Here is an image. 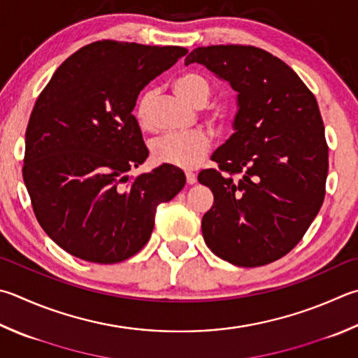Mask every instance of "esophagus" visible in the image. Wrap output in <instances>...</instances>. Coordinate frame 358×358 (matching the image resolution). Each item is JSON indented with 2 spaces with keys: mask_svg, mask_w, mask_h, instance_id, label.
<instances>
[{
  "mask_svg": "<svg viewBox=\"0 0 358 358\" xmlns=\"http://www.w3.org/2000/svg\"><path fill=\"white\" fill-rule=\"evenodd\" d=\"M186 181L187 185H194L197 181V175L194 172H186Z\"/></svg>",
  "mask_w": 358,
  "mask_h": 358,
  "instance_id": "esophagus-1",
  "label": "esophagus"
}]
</instances>
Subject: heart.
Masks as SVG:
<instances>
[{"instance_id": "obj_1", "label": "heart", "mask_w": 358, "mask_h": 358, "mask_svg": "<svg viewBox=\"0 0 358 358\" xmlns=\"http://www.w3.org/2000/svg\"><path fill=\"white\" fill-rule=\"evenodd\" d=\"M175 89L192 105H203L210 99L211 86L203 75L185 73L175 81ZM153 89H147L136 105V119L142 127L150 125V109L155 100ZM211 147L210 134L196 129L189 133H171L161 136L152 144V157L159 164L180 169H194L201 164Z\"/></svg>"}]
</instances>
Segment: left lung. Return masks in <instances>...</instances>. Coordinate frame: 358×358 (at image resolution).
I'll return each instance as SVG.
<instances>
[{"instance_id": "1", "label": "left lung", "mask_w": 358, "mask_h": 358, "mask_svg": "<svg viewBox=\"0 0 358 358\" xmlns=\"http://www.w3.org/2000/svg\"><path fill=\"white\" fill-rule=\"evenodd\" d=\"M201 64L236 90L230 139L213 153L217 169L199 181L214 196L201 233L214 255L255 268L301 241L326 194L329 148L315 95L268 51L244 45L199 47Z\"/></svg>"}]
</instances>
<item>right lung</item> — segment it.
Segmentation results:
<instances>
[{
    "instance_id": "add662e5",
    "label": "right lung",
    "mask_w": 358,
    "mask_h": 358,
    "mask_svg": "<svg viewBox=\"0 0 358 358\" xmlns=\"http://www.w3.org/2000/svg\"><path fill=\"white\" fill-rule=\"evenodd\" d=\"M186 53L94 42L64 61L38 95L23 180L38 224L70 255L100 264L133 257L150 239L158 205L183 189L178 167L162 164L134 180L128 171L148 157L133 115L138 95Z\"/></svg>"
}]
</instances>
